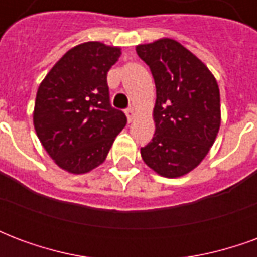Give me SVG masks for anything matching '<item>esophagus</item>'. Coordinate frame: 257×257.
Listing matches in <instances>:
<instances>
[{"label": "esophagus", "mask_w": 257, "mask_h": 257, "mask_svg": "<svg viewBox=\"0 0 257 257\" xmlns=\"http://www.w3.org/2000/svg\"><path fill=\"white\" fill-rule=\"evenodd\" d=\"M125 114H126V118H128L129 122H132L135 119V115H136V112H135L134 108H128V110L125 111Z\"/></svg>", "instance_id": "esophagus-1"}]
</instances>
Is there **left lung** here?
Segmentation results:
<instances>
[{
	"instance_id": "1",
	"label": "left lung",
	"mask_w": 257,
	"mask_h": 257,
	"mask_svg": "<svg viewBox=\"0 0 257 257\" xmlns=\"http://www.w3.org/2000/svg\"><path fill=\"white\" fill-rule=\"evenodd\" d=\"M156 82V134L140 149L147 167L164 178L184 176L209 153L220 128V92L215 75L172 38L136 47Z\"/></svg>"
}]
</instances>
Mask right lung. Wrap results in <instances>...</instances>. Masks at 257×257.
I'll return each mask as SVG.
<instances>
[{
  "label": "right lung",
  "instance_id": "add662e5",
  "mask_svg": "<svg viewBox=\"0 0 257 257\" xmlns=\"http://www.w3.org/2000/svg\"><path fill=\"white\" fill-rule=\"evenodd\" d=\"M121 48L89 41L68 49L42 79L33 122L37 136L59 168L81 175L101 165L126 125L110 104L107 73Z\"/></svg>",
  "mask_w": 257,
  "mask_h": 257
}]
</instances>
